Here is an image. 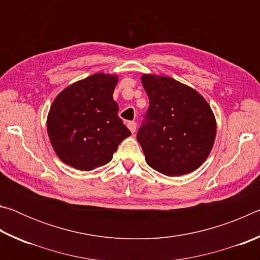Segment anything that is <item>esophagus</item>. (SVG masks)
<instances>
[{"label":"esophagus","instance_id":"34e87169","mask_svg":"<svg viewBox=\"0 0 260 260\" xmlns=\"http://www.w3.org/2000/svg\"><path fill=\"white\" fill-rule=\"evenodd\" d=\"M127 127H128L132 133H135V131H136V122L135 121H128V122H127Z\"/></svg>","mask_w":260,"mask_h":260}]
</instances>
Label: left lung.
<instances>
[{
	"instance_id": "8db88e82",
	"label": "left lung",
	"mask_w": 260,
	"mask_h": 260,
	"mask_svg": "<svg viewBox=\"0 0 260 260\" xmlns=\"http://www.w3.org/2000/svg\"><path fill=\"white\" fill-rule=\"evenodd\" d=\"M149 108L138 139L148 165L169 177L190 173L210 155L215 118L202 95L169 77L144 74Z\"/></svg>"
}]
</instances>
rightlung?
<instances>
[{
  "label": "right lung",
  "instance_id": "right-lung-1",
  "mask_svg": "<svg viewBox=\"0 0 260 260\" xmlns=\"http://www.w3.org/2000/svg\"><path fill=\"white\" fill-rule=\"evenodd\" d=\"M116 76L98 73L61 91L47 119L51 146L65 164L91 171L112 159L129 129L118 116L112 94Z\"/></svg>",
  "mask_w": 260,
  "mask_h": 260
}]
</instances>
